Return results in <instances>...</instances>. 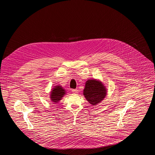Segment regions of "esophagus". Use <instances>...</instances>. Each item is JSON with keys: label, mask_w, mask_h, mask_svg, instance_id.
<instances>
[{"label": "esophagus", "mask_w": 155, "mask_h": 155, "mask_svg": "<svg viewBox=\"0 0 155 155\" xmlns=\"http://www.w3.org/2000/svg\"><path fill=\"white\" fill-rule=\"evenodd\" d=\"M78 91V90H77V89H73V90H72V92L74 93H77Z\"/></svg>", "instance_id": "1"}]
</instances>
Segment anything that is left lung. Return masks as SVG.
Segmentation results:
<instances>
[{
  "label": "left lung",
  "instance_id": "left-lung-1",
  "mask_svg": "<svg viewBox=\"0 0 155 155\" xmlns=\"http://www.w3.org/2000/svg\"><path fill=\"white\" fill-rule=\"evenodd\" d=\"M107 88L102 82L97 79H89L85 83L83 96L93 106L102 101L107 96Z\"/></svg>",
  "mask_w": 155,
  "mask_h": 155
}]
</instances>
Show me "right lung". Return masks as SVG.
<instances>
[{
	"label": "right lung",
	"mask_w": 155,
	"mask_h": 155,
	"mask_svg": "<svg viewBox=\"0 0 155 155\" xmlns=\"http://www.w3.org/2000/svg\"><path fill=\"white\" fill-rule=\"evenodd\" d=\"M66 94V91L62 86L58 84L54 86L50 92V98L52 103L58 104Z\"/></svg>",
	"instance_id": "1"
}]
</instances>
